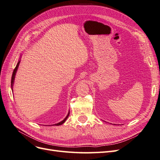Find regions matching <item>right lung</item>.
Returning a JSON list of instances; mask_svg holds the SVG:
<instances>
[{
	"label": "right lung",
	"instance_id": "1",
	"mask_svg": "<svg viewBox=\"0 0 160 160\" xmlns=\"http://www.w3.org/2000/svg\"><path fill=\"white\" fill-rule=\"evenodd\" d=\"M20 61H21V60H19V61H18V63H17V66H16L15 68H14V71H13V72H12V78H11V89H12V87H13V84H14V78H15V75H16V72H17V69H18V67L19 63H20ZM69 112L68 113V114H67V115L66 116V118H65L63 120L61 121V122H59V123H58L55 124V125H62V123H64L65 121L67 120V118L69 117Z\"/></svg>",
	"mask_w": 160,
	"mask_h": 160
}]
</instances>
